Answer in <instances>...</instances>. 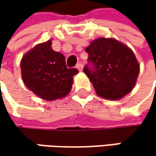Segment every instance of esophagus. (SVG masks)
I'll list each match as a JSON object with an SVG mask.
<instances>
[{
    "label": "esophagus",
    "mask_w": 156,
    "mask_h": 156,
    "mask_svg": "<svg viewBox=\"0 0 156 156\" xmlns=\"http://www.w3.org/2000/svg\"><path fill=\"white\" fill-rule=\"evenodd\" d=\"M76 68L78 69L79 71H82V69H83V65H82L81 63H78V64H77Z\"/></svg>",
    "instance_id": "obj_1"
}]
</instances>
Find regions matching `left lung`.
<instances>
[{
	"label": "left lung",
	"instance_id": "obj_1",
	"mask_svg": "<svg viewBox=\"0 0 156 156\" xmlns=\"http://www.w3.org/2000/svg\"><path fill=\"white\" fill-rule=\"evenodd\" d=\"M88 63L84 72L96 93L106 99L117 100L135 87L140 65L131 48L110 38H99L86 48Z\"/></svg>",
	"mask_w": 156,
	"mask_h": 156
}]
</instances>
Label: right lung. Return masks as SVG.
<instances>
[{"instance_id":"obj_1","label":"right lung","mask_w":156,"mask_h":156,"mask_svg":"<svg viewBox=\"0 0 156 156\" xmlns=\"http://www.w3.org/2000/svg\"><path fill=\"white\" fill-rule=\"evenodd\" d=\"M25 86L39 98L53 101L66 97L71 90L77 69H68L65 57L51 48V40L28 51L20 61Z\"/></svg>"}]
</instances>
